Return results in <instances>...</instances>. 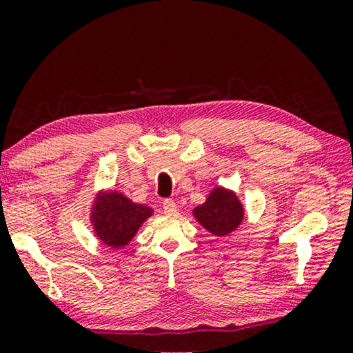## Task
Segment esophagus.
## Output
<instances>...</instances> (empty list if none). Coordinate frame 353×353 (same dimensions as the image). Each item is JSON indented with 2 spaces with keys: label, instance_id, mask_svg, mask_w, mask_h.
Masks as SVG:
<instances>
[{
  "label": "esophagus",
  "instance_id": "obj_1",
  "mask_svg": "<svg viewBox=\"0 0 353 353\" xmlns=\"http://www.w3.org/2000/svg\"><path fill=\"white\" fill-rule=\"evenodd\" d=\"M162 209H163V214H165V215H175V212H176L175 201L165 199L162 202Z\"/></svg>",
  "mask_w": 353,
  "mask_h": 353
}]
</instances>
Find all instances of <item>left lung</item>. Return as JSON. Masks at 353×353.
<instances>
[{
  "label": "left lung",
  "mask_w": 353,
  "mask_h": 353,
  "mask_svg": "<svg viewBox=\"0 0 353 353\" xmlns=\"http://www.w3.org/2000/svg\"><path fill=\"white\" fill-rule=\"evenodd\" d=\"M194 216L210 233L225 236L241 225L244 210L234 192L225 188H216L204 204L196 207Z\"/></svg>",
  "instance_id": "8db88e82"
}]
</instances>
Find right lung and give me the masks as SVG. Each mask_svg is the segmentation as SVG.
<instances>
[{"label":"right lung","instance_id":"add662e5","mask_svg":"<svg viewBox=\"0 0 353 353\" xmlns=\"http://www.w3.org/2000/svg\"><path fill=\"white\" fill-rule=\"evenodd\" d=\"M152 215L148 205L134 204L120 192L110 191L101 194L94 202L91 220L98 238L112 249L125 248L144 223Z\"/></svg>","mask_w":353,"mask_h":353}]
</instances>
